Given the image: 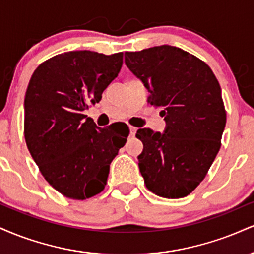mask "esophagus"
<instances>
[{
	"mask_svg": "<svg viewBox=\"0 0 254 254\" xmlns=\"http://www.w3.org/2000/svg\"><path fill=\"white\" fill-rule=\"evenodd\" d=\"M129 129H130V135H131V136H135V133H136V131H137L136 127H132V125H130Z\"/></svg>",
	"mask_w": 254,
	"mask_h": 254,
	"instance_id": "1",
	"label": "esophagus"
}]
</instances>
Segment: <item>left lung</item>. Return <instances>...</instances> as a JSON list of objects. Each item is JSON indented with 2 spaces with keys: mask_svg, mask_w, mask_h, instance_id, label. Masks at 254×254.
Returning <instances> with one entry per match:
<instances>
[{
  "mask_svg": "<svg viewBox=\"0 0 254 254\" xmlns=\"http://www.w3.org/2000/svg\"><path fill=\"white\" fill-rule=\"evenodd\" d=\"M125 64L161 110L164 133L138 129L139 172L147 189L183 198L202 183L221 148L226 110L216 76L205 62L171 45L125 52Z\"/></svg>",
  "mask_w": 254,
  "mask_h": 254,
  "instance_id": "left-lung-1",
  "label": "left lung"
}]
</instances>
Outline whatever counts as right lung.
<instances>
[{
	"mask_svg": "<svg viewBox=\"0 0 254 254\" xmlns=\"http://www.w3.org/2000/svg\"><path fill=\"white\" fill-rule=\"evenodd\" d=\"M123 52L70 51L43 62L25 94L26 144L40 173L66 198L83 200L100 193L110 165L129 131L113 135L84 115L118 76Z\"/></svg>",
	"mask_w": 254,
	"mask_h": 254,
	"instance_id": "1",
	"label": "right lung"
}]
</instances>
